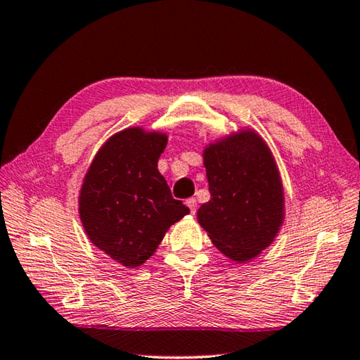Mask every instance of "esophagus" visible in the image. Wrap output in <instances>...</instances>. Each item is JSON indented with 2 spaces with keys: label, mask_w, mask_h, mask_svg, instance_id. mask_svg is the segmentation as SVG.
<instances>
[{
  "label": "esophagus",
  "mask_w": 360,
  "mask_h": 360,
  "mask_svg": "<svg viewBox=\"0 0 360 360\" xmlns=\"http://www.w3.org/2000/svg\"><path fill=\"white\" fill-rule=\"evenodd\" d=\"M186 204L188 206L190 212H192V214L196 212V200H195V198H188V200L186 201Z\"/></svg>",
  "instance_id": "1"
}]
</instances>
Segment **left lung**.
<instances>
[{
  "mask_svg": "<svg viewBox=\"0 0 360 360\" xmlns=\"http://www.w3.org/2000/svg\"><path fill=\"white\" fill-rule=\"evenodd\" d=\"M204 167L210 200L198 221L224 256L246 262L269 246L284 220V192L269 146L255 131L209 145Z\"/></svg>",
  "mask_w": 360,
  "mask_h": 360,
  "instance_id": "left-lung-1",
  "label": "left lung"
}]
</instances>
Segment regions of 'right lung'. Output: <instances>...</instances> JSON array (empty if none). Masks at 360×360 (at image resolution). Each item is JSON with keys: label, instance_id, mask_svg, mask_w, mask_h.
<instances>
[{"label": "right lung", "instance_id": "obj_1", "mask_svg": "<svg viewBox=\"0 0 360 360\" xmlns=\"http://www.w3.org/2000/svg\"><path fill=\"white\" fill-rule=\"evenodd\" d=\"M167 136L129 128L112 136L91 162L79 217L96 248L128 269L153 256L168 228L190 212L158 170Z\"/></svg>", "mask_w": 360, "mask_h": 360}]
</instances>
